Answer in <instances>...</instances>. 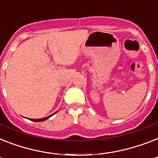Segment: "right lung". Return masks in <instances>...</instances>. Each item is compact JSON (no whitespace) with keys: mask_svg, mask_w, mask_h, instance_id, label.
Wrapping results in <instances>:
<instances>
[{"mask_svg":"<svg viewBox=\"0 0 158 158\" xmlns=\"http://www.w3.org/2000/svg\"><path fill=\"white\" fill-rule=\"evenodd\" d=\"M52 114V115H53ZM52 115H49V116L46 117V118H40V119H30V120H31V121H34V122H42V121H44V120H46V119H48V118H50V117L52 116Z\"/></svg>","mask_w":158,"mask_h":158,"instance_id":"1","label":"right lung"}]
</instances>
